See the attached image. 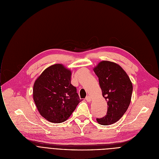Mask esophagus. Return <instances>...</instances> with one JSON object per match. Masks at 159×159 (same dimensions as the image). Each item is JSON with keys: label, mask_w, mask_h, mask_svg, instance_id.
Here are the masks:
<instances>
[{"label": "esophagus", "mask_w": 159, "mask_h": 159, "mask_svg": "<svg viewBox=\"0 0 159 159\" xmlns=\"http://www.w3.org/2000/svg\"><path fill=\"white\" fill-rule=\"evenodd\" d=\"M86 100L87 102H90L91 100V98L90 96H87V97H86Z\"/></svg>", "instance_id": "34e87169"}]
</instances>
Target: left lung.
<instances>
[{
	"instance_id": "obj_1",
	"label": "left lung",
	"mask_w": 159,
	"mask_h": 159,
	"mask_svg": "<svg viewBox=\"0 0 159 159\" xmlns=\"http://www.w3.org/2000/svg\"><path fill=\"white\" fill-rule=\"evenodd\" d=\"M93 71L98 78L102 96L107 104L106 115L97 119V121L104 126L114 124L122 117L129 106L132 83L126 71L113 62L101 61Z\"/></svg>"
}]
</instances>
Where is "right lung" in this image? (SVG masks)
Listing matches in <instances>:
<instances>
[{
	"instance_id": "obj_1",
	"label": "right lung",
	"mask_w": 159,
	"mask_h": 159,
	"mask_svg": "<svg viewBox=\"0 0 159 159\" xmlns=\"http://www.w3.org/2000/svg\"><path fill=\"white\" fill-rule=\"evenodd\" d=\"M71 72L61 64L48 67L35 80L33 95L40 114L47 120L68 119L81 100L71 84Z\"/></svg>"
}]
</instances>
